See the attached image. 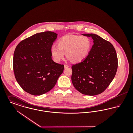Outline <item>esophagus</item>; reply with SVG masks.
I'll return each mask as SVG.
<instances>
[{"label":"esophagus","instance_id":"1","mask_svg":"<svg viewBox=\"0 0 133 133\" xmlns=\"http://www.w3.org/2000/svg\"><path fill=\"white\" fill-rule=\"evenodd\" d=\"M69 67V66L68 65H66V64H64V68L66 69V68H67Z\"/></svg>","mask_w":133,"mask_h":133}]
</instances>
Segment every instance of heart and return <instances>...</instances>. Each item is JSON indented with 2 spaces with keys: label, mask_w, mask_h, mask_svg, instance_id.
I'll list each match as a JSON object with an SVG mask.
<instances>
[{
  "label": "heart",
  "mask_w": 133,
  "mask_h": 133,
  "mask_svg": "<svg viewBox=\"0 0 133 133\" xmlns=\"http://www.w3.org/2000/svg\"><path fill=\"white\" fill-rule=\"evenodd\" d=\"M90 48L91 41L87 37L68 34L59 40L58 45H52L51 53L56 62H60L66 53L68 60L78 63L87 56Z\"/></svg>",
  "instance_id": "b5f03b06"
}]
</instances>
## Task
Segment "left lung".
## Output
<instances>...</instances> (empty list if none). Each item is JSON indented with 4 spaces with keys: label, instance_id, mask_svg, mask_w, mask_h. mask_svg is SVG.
<instances>
[{
    "label": "left lung",
    "instance_id": "8db88e82",
    "mask_svg": "<svg viewBox=\"0 0 133 133\" xmlns=\"http://www.w3.org/2000/svg\"><path fill=\"white\" fill-rule=\"evenodd\" d=\"M82 35L91 37L94 44L84 60L72 66V82L83 94L98 95L106 89L116 74L117 53L113 45L98 35Z\"/></svg>",
    "mask_w": 133,
    "mask_h": 133
}]
</instances>
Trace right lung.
I'll return each mask as SVG.
<instances>
[{
	"mask_svg": "<svg viewBox=\"0 0 133 133\" xmlns=\"http://www.w3.org/2000/svg\"><path fill=\"white\" fill-rule=\"evenodd\" d=\"M53 32L36 33L16 46L13 68L17 82L25 92L42 95L53 88L63 73L64 65L52 59L51 47L57 38Z\"/></svg>",
	"mask_w": 133,
	"mask_h": 133,
	"instance_id": "1",
	"label": "right lung"
}]
</instances>
